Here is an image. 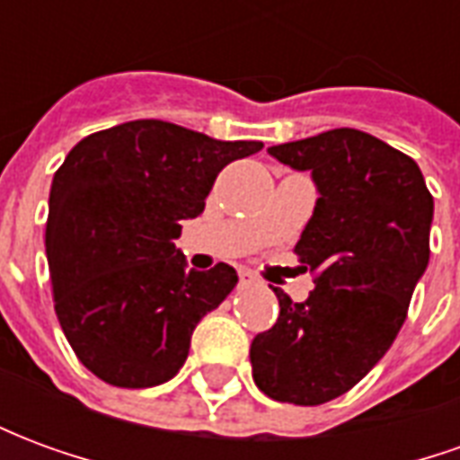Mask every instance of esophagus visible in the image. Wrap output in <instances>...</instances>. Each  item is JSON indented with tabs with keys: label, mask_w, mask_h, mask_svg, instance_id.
I'll return each instance as SVG.
<instances>
[{
	"label": "esophagus",
	"mask_w": 460,
	"mask_h": 460,
	"mask_svg": "<svg viewBox=\"0 0 460 460\" xmlns=\"http://www.w3.org/2000/svg\"><path fill=\"white\" fill-rule=\"evenodd\" d=\"M259 280H256V276L251 273V270H241V276H239V286L241 288H251V286H256Z\"/></svg>",
	"instance_id": "34e87169"
}]
</instances>
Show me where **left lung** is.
<instances>
[{"instance_id":"1","label":"left lung","mask_w":460,"mask_h":460,"mask_svg":"<svg viewBox=\"0 0 460 460\" xmlns=\"http://www.w3.org/2000/svg\"><path fill=\"white\" fill-rule=\"evenodd\" d=\"M269 152L318 187L296 243L315 288L303 303L273 288L280 315L251 342L253 382L276 402L318 406L349 392L404 325L429 266L434 197L411 157L352 128Z\"/></svg>"}]
</instances>
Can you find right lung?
Returning a JSON list of instances; mask_svg holds the SVG:
<instances>
[{
    "label": "right lung",
    "mask_w": 460,
    "mask_h": 460,
    "mask_svg": "<svg viewBox=\"0 0 460 460\" xmlns=\"http://www.w3.org/2000/svg\"><path fill=\"white\" fill-rule=\"evenodd\" d=\"M261 147L130 120L68 152L49 194L46 259L61 330L98 379L145 389L180 372L197 323L239 276L226 263L187 270L174 239L219 172Z\"/></svg>",
    "instance_id": "right-lung-1"
}]
</instances>
